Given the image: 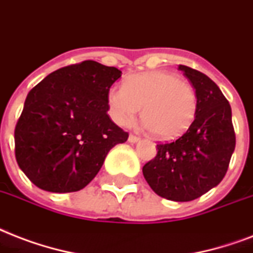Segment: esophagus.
I'll return each mask as SVG.
<instances>
[{
  "label": "esophagus",
  "mask_w": 253,
  "mask_h": 253,
  "mask_svg": "<svg viewBox=\"0 0 253 253\" xmlns=\"http://www.w3.org/2000/svg\"><path fill=\"white\" fill-rule=\"evenodd\" d=\"M129 142H132V144H134V142H137V141L140 140V137L134 136V134H129Z\"/></svg>",
  "instance_id": "esophagus-1"
}]
</instances>
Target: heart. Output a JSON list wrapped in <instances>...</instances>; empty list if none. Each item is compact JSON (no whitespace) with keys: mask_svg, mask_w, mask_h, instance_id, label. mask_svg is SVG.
<instances>
[{"mask_svg":"<svg viewBox=\"0 0 253 253\" xmlns=\"http://www.w3.org/2000/svg\"><path fill=\"white\" fill-rule=\"evenodd\" d=\"M109 116L126 126L142 107L145 126L158 138L173 140L190 128L195 119L198 97L189 80L168 71H148L128 76L124 85L108 91Z\"/></svg>","mask_w":253,"mask_h":253,"instance_id":"heart-1","label":"heart"}]
</instances>
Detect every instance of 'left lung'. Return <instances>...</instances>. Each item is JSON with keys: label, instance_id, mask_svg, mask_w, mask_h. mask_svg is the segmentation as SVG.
Returning <instances> with one entry per match:
<instances>
[{"label": "left lung", "instance_id": "8db88e82", "mask_svg": "<svg viewBox=\"0 0 253 253\" xmlns=\"http://www.w3.org/2000/svg\"><path fill=\"white\" fill-rule=\"evenodd\" d=\"M178 70L195 88V119L178 140L157 145V156L142 174L154 193L174 202L197 199L220 183L235 150L232 113L219 87L205 74L187 66Z\"/></svg>", "mask_w": 253, "mask_h": 253}]
</instances>
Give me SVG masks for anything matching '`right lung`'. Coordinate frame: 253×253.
<instances>
[{
	"mask_svg": "<svg viewBox=\"0 0 253 253\" xmlns=\"http://www.w3.org/2000/svg\"><path fill=\"white\" fill-rule=\"evenodd\" d=\"M121 71L84 60L47 75L27 95L15 125V158L26 177L50 193L79 191L128 133L108 116L109 88Z\"/></svg>",
	"mask_w": 253,
	"mask_h": 253,
	"instance_id": "1",
	"label": "right lung"
}]
</instances>
